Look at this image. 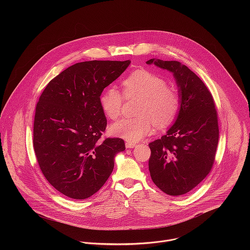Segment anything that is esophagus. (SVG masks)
Wrapping results in <instances>:
<instances>
[{
	"mask_svg": "<svg viewBox=\"0 0 250 250\" xmlns=\"http://www.w3.org/2000/svg\"><path fill=\"white\" fill-rule=\"evenodd\" d=\"M125 145H126V148H134V147H135V146H136V145H137V144H136V143H131V142H127V143H126V144H125Z\"/></svg>",
	"mask_w": 250,
	"mask_h": 250,
	"instance_id": "1",
	"label": "esophagus"
}]
</instances>
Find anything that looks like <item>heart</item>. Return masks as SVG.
Here are the masks:
<instances>
[{
    "label": "heart",
    "instance_id": "obj_1",
    "mask_svg": "<svg viewBox=\"0 0 250 250\" xmlns=\"http://www.w3.org/2000/svg\"><path fill=\"white\" fill-rule=\"evenodd\" d=\"M127 98L140 97L138 117L123 118L111 126V132L129 142H139L154 132L155 124L165 128L171 124L178 113L181 99L167 82L153 72L140 69L131 73L122 82ZM124 95L114 86L102 93L101 106L108 118L115 120L122 112Z\"/></svg>",
    "mask_w": 250,
    "mask_h": 250
}]
</instances>
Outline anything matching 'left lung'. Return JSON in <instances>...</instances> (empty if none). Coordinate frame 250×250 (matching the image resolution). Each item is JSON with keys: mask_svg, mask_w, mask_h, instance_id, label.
<instances>
[{"mask_svg": "<svg viewBox=\"0 0 250 250\" xmlns=\"http://www.w3.org/2000/svg\"><path fill=\"white\" fill-rule=\"evenodd\" d=\"M171 72L181 105L174 124L160 140L149 143V171L154 184L167 194L188 193L210 173L218 143L214 99L201 79L176 61L151 59Z\"/></svg>", "mask_w": 250, "mask_h": 250, "instance_id": "left-lung-1", "label": "left lung"}]
</instances>
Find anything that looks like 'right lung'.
Instances as JSON below:
<instances>
[{
	"mask_svg": "<svg viewBox=\"0 0 250 250\" xmlns=\"http://www.w3.org/2000/svg\"><path fill=\"white\" fill-rule=\"evenodd\" d=\"M130 61L78 62L54 78L36 107L34 148L40 169L61 193L85 199L111 174L125 150L119 138L101 140L107 119L100 96Z\"/></svg>",
	"mask_w": 250,
	"mask_h": 250,
	"instance_id": "right-lung-1",
	"label": "right lung"
}]
</instances>
